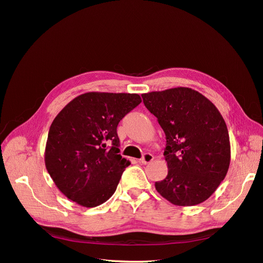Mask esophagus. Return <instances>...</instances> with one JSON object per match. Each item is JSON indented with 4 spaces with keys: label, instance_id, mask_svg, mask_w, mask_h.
I'll return each instance as SVG.
<instances>
[{
    "label": "esophagus",
    "instance_id": "esophagus-1",
    "mask_svg": "<svg viewBox=\"0 0 263 263\" xmlns=\"http://www.w3.org/2000/svg\"><path fill=\"white\" fill-rule=\"evenodd\" d=\"M153 160H154V156L149 153H146L141 157V159H139V162H141L142 164H147V163H150Z\"/></svg>",
    "mask_w": 263,
    "mask_h": 263
}]
</instances>
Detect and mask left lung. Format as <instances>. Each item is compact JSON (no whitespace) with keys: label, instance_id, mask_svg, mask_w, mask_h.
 Here are the masks:
<instances>
[{"label":"left lung","instance_id":"obj_1","mask_svg":"<svg viewBox=\"0 0 263 263\" xmlns=\"http://www.w3.org/2000/svg\"><path fill=\"white\" fill-rule=\"evenodd\" d=\"M165 134L168 176L156 190L174 205L193 206L208 198L225 179L230 144L224 118L204 95L189 87L141 94Z\"/></svg>","mask_w":263,"mask_h":263}]
</instances>
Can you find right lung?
<instances>
[{
  "mask_svg": "<svg viewBox=\"0 0 263 263\" xmlns=\"http://www.w3.org/2000/svg\"><path fill=\"white\" fill-rule=\"evenodd\" d=\"M140 102L138 94L90 92L79 95L55 116L45 162L69 200L95 208L114 194L130 164L119 155L117 125Z\"/></svg>",
  "mask_w": 263,
  "mask_h": 263,
  "instance_id": "right-lung-1",
  "label": "right lung"
}]
</instances>
